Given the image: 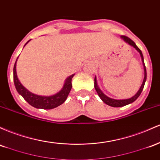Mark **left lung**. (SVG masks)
I'll list each match as a JSON object with an SVG mask.
<instances>
[{"label": "left lung", "instance_id": "obj_1", "mask_svg": "<svg viewBox=\"0 0 160 160\" xmlns=\"http://www.w3.org/2000/svg\"><path fill=\"white\" fill-rule=\"evenodd\" d=\"M122 38H123V40L125 41V42H127L128 44H130V45L133 46L134 48H135V49L137 50L138 52H139L140 54H141V60H142V62H143V68H144V78H143V83H142V85H141V88H140L139 91H138L137 94L134 95V97L129 98V99H125V100H115V99H112V98H108V97H107L105 94H103V92H102L101 91H100V89L99 88H98V84H97L96 77H95V78H94V88H95V90H96V91L98 92V95H99L100 99L103 100L104 103H107V105L111 106V107H124V106L128 105V104L132 103H133L134 101H135V100H137V98H138V97L140 96V94H141V92H142L143 87H144V85H145V82H146V80H147V70H146V67H145V65H144V61H143V54H142V52H141V50H140L139 48H138V46L136 45L135 43H134V41L132 40V39L129 38L128 37L125 36V35H122Z\"/></svg>", "mask_w": 160, "mask_h": 160}]
</instances>
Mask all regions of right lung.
Listing matches in <instances>:
<instances>
[{"label":"right lung","mask_w":160,"mask_h":160,"mask_svg":"<svg viewBox=\"0 0 160 160\" xmlns=\"http://www.w3.org/2000/svg\"><path fill=\"white\" fill-rule=\"evenodd\" d=\"M28 41H27V43H28ZM26 44H25V45H26ZM17 61H16L13 67L14 85H15L16 89H17L18 93H19V94L22 95V98H24L30 105L35 107V108L51 109L55 108V107H57L58 106L61 105V104L63 103L64 102H65V100H66V98H67L68 95H69V92H70L72 89V78L74 76V75H72L66 78L65 81V84H64L62 90H61L60 92L57 93V94L50 97L38 96V95L34 94H32V93L29 92L28 90L25 88L21 85L19 81L18 80L17 75V69H16Z\"/></svg>","instance_id":"add662e5"}]
</instances>
